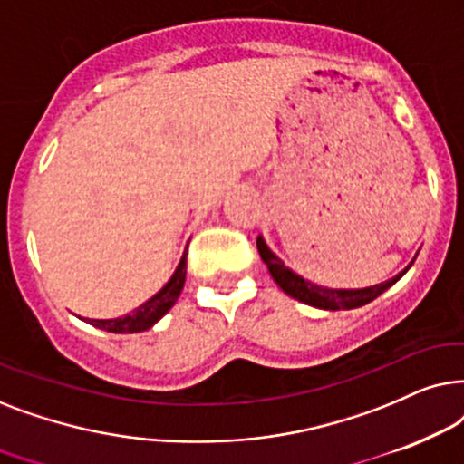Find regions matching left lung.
<instances>
[{"label":"left lung","instance_id":"8db88e82","mask_svg":"<svg viewBox=\"0 0 464 464\" xmlns=\"http://www.w3.org/2000/svg\"><path fill=\"white\" fill-rule=\"evenodd\" d=\"M256 248L258 255H261L263 263L267 265L271 276L277 282L284 293L293 296L296 301H304L307 305L320 307V310H354V307L367 305L369 301L378 299V296L392 286L394 282L399 280L405 271H401L399 276H394L392 280L375 284L372 288H361V290H337V288H323L316 286V284L304 280L301 276H296L295 271H290L288 267H284V263L277 258L274 252H271L267 246H265L263 237L256 239Z\"/></svg>","mask_w":464,"mask_h":464}]
</instances>
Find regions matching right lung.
<instances>
[{"label": "right lung", "mask_w": 464, "mask_h": 464, "mask_svg": "<svg viewBox=\"0 0 464 464\" xmlns=\"http://www.w3.org/2000/svg\"><path fill=\"white\" fill-rule=\"evenodd\" d=\"M184 277H187V252H184L182 261L178 265L176 274L171 276V280L165 284L152 299L141 304L138 310L114 320H89V324L108 333H140L150 329V326L157 323V320L163 318L165 314L171 310V305L178 301V296H180L184 286Z\"/></svg>", "instance_id": "1"}]
</instances>
